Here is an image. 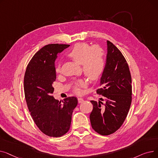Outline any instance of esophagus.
<instances>
[{
    "instance_id": "1",
    "label": "esophagus",
    "mask_w": 158,
    "mask_h": 158,
    "mask_svg": "<svg viewBox=\"0 0 158 158\" xmlns=\"http://www.w3.org/2000/svg\"><path fill=\"white\" fill-rule=\"evenodd\" d=\"M77 99H78V102H79V103H82V102L84 101L83 98H78Z\"/></svg>"
}]
</instances>
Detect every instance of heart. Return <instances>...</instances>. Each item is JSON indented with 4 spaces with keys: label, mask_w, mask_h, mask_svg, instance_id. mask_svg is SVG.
Masks as SVG:
<instances>
[{
    "label": "heart",
    "mask_w": 158,
    "mask_h": 158,
    "mask_svg": "<svg viewBox=\"0 0 158 158\" xmlns=\"http://www.w3.org/2000/svg\"><path fill=\"white\" fill-rule=\"evenodd\" d=\"M68 56L79 64H81L85 76L90 80L97 79L103 73L106 60L103 49L98 46L89 47L86 44H78L75 45L68 53ZM56 70L60 72V66H57ZM85 86V82L79 81L74 87L77 94L81 92L79 87Z\"/></svg>",
    "instance_id": "heart-1"
}]
</instances>
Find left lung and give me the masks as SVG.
<instances>
[{"label":"left lung","mask_w":158,"mask_h":158,"mask_svg":"<svg viewBox=\"0 0 158 158\" xmlns=\"http://www.w3.org/2000/svg\"><path fill=\"white\" fill-rule=\"evenodd\" d=\"M106 64L97 94L103 96L98 102L91 101V125L103 136L117 131L125 121L132 101L131 76L126 58L111 41H107Z\"/></svg>","instance_id":"1"}]
</instances>
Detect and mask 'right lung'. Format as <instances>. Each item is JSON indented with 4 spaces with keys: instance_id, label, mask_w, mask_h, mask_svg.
Wrapping results in <instances>:
<instances>
[{
    "instance_id": "right-lung-1",
    "label": "right lung",
    "mask_w": 158,
    "mask_h": 158,
    "mask_svg": "<svg viewBox=\"0 0 158 158\" xmlns=\"http://www.w3.org/2000/svg\"><path fill=\"white\" fill-rule=\"evenodd\" d=\"M69 46H44L33 56L25 72L24 94L31 117L39 129L51 137L62 136L69 131L73 110L77 105L76 97L61 102L52 95L56 79L55 60L57 54Z\"/></svg>"
}]
</instances>
